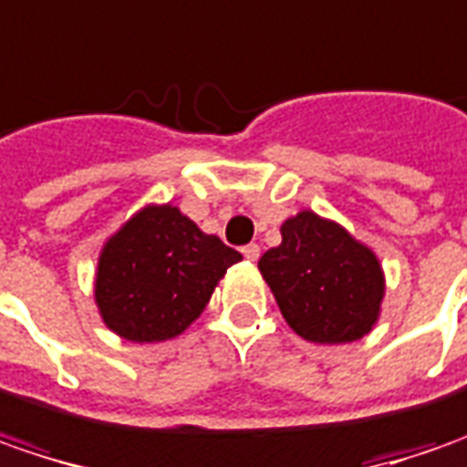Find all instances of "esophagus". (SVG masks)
<instances>
[{
    "label": "esophagus",
    "instance_id": "34e87169",
    "mask_svg": "<svg viewBox=\"0 0 467 467\" xmlns=\"http://www.w3.org/2000/svg\"><path fill=\"white\" fill-rule=\"evenodd\" d=\"M243 255H245L248 261H258V255H261V248H258L255 243H250V245H245V248H243Z\"/></svg>",
    "mask_w": 467,
    "mask_h": 467
}]
</instances>
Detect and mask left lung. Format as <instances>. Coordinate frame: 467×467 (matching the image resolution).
Masks as SVG:
<instances>
[{
	"label": "left lung",
	"instance_id": "obj_1",
	"mask_svg": "<svg viewBox=\"0 0 467 467\" xmlns=\"http://www.w3.org/2000/svg\"><path fill=\"white\" fill-rule=\"evenodd\" d=\"M284 320L315 344H348L369 333L385 295L375 253L336 222L299 212L282 224V245L258 261Z\"/></svg>",
	"mask_w": 467,
	"mask_h": 467
}]
</instances>
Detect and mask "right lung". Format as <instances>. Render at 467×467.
<instances>
[{
    "label": "right lung",
    "instance_id": "add662e5",
    "mask_svg": "<svg viewBox=\"0 0 467 467\" xmlns=\"http://www.w3.org/2000/svg\"><path fill=\"white\" fill-rule=\"evenodd\" d=\"M240 258L175 206H147L100 253L95 299L105 326L137 344L172 338L202 315Z\"/></svg>",
    "mask_w": 467,
    "mask_h": 467
}]
</instances>
